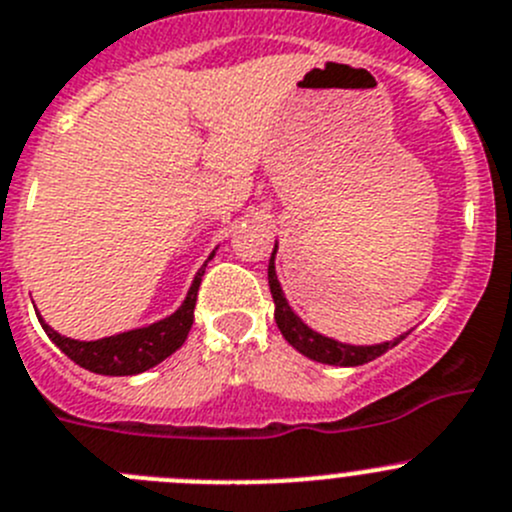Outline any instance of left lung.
<instances>
[{
    "label": "left lung",
    "instance_id": "8db88e82",
    "mask_svg": "<svg viewBox=\"0 0 512 512\" xmlns=\"http://www.w3.org/2000/svg\"><path fill=\"white\" fill-rule=\"evenodd\" d=\"M274 256H276V248L274 253H271V261H269V286L276 304L274 319L276 324H279L286 342H289L294 349H299L304 357L314 359V362H321V364H334V367H359V364H367L372 362V359L382 357L387 349L397 347V344L407 337V334H402V337L394 339V342L374 344V347H352V344L334 342V339L316 334L314 329H309V326H306L304 321L291 311L289 301H286L284 291H281L279 279H276Z\"/></svg>",
    "mask_w": 512,
    "mask_h": 512
}]
</instances>
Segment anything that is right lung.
<instances>
[{
	"mask_svg": "<svg viewBox=\"0 0 512 512\" xmlns=\"http://www.w3.org/2000/svg\"><path fill=\"white\" fill-rule=\"evenodd\" d=\"M213 256V253H211ZM211 261V259H208ZM206 274V264L193 279L191 291H188L186 301L175 314L168 319L155 321V324L143 326V329H133V332L115 334V337L97 339V342H77V339L62 337L55 329L42 321V329L47 337L67 354L75 364L90 369L95 374H107V377H128V374H140L145 369L155 367L163 359H168L175 349L183 347L188 339V332L193 326V309H196L198 286H201V276Z\"/></svg>",
	"mask_w": 512,
	"mask_h": 512,
	"instance_id": "obj_1",
	"label": "right lung"
}]
</instances>
